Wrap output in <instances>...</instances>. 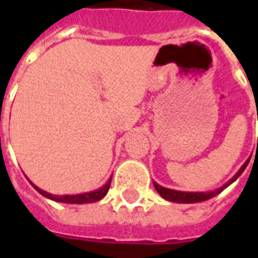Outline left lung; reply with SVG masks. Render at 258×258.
Segmentation results:
<instances>
[{
	"label": "left lung",
	"mask_w": 258,
	"mask_h": 258,
	"mask_svg": "<svg viewBox=\"0 0 258 258\" xmlns=\"http://www.w3.org/2000/svg\"><path fill=\"white\" fill-rule=\"evenodd\" d=\"M249 162L250 159H247V160L243 163V166L239 168L238 173L235 174L232 178L228 181L227 184L222 185L221 188H218V189L209 190V192H182V190L168 189V188H164V186L156 184V182H153V185H155V188H156V190L159 192V195L162 196L163 199L168 200V202H175V203H199V202H205V200H209L211 199V198H214L216 195L221 194L222 190L225 189L227 186H229L233 181H236V179L239 178V175L243 173L244 168L247 167Z\"/></svg>",
	"instance_id": "obj_1"
}]
</instances>
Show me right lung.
Returning <instances> with one entry per match:
<instances>
[{"label":"right lung","mask_w":258,"mask_h":258,"mask_svg":"<svg viewBox=\"0 0 258 258\" xmlns=\"http://www.w3.org/2000/svg\"><path fill=\"white\" fill-rule=\"evenodd\" d=\"M110 182H112V178L107 181L106 184L101 186L99 189L91 190V192H85V194H79V195H52L49 192H45V190L40 189L38 186L30 182L33 185V188L40 192L42 196H45L48 199L55 200V202H60V203H69V205H84V203H94V202H98L101 200L105 195L107 194V190L110 188Z\"/></svg>","instance_id":"obj_1"}]
</instances>
